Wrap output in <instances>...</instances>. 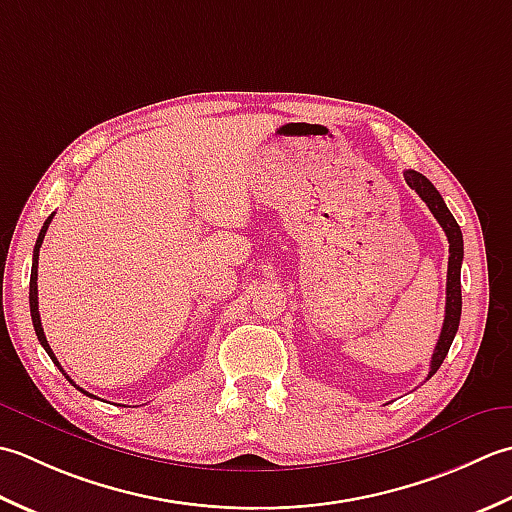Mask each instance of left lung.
<instances>
[{
	"instance_id": "8db88e82",
	"label": "left lung",
	"mask_w": 512,
	"mask_h": 512,
	"mask_svg": "<svg viewBox=\"0 0 512 512\" xmlns=\"http://www.w3.org/2000/svg\"><path fill=\"white\" fill-rule=\"evenodd\" d=\"M404 181L409 183L411 190H415L417 194H420V198H422L426 205H429L431 214L437 218V223L442 225L444 234L448 238L446 316H444L440 340H437L435 351H433V358H431V371H429V378H431V375H435V371L442 367L446 353H448V349H451V344H453L457 327H460V316H462L460 271H462V258H464V238H462L460 225H457L453 214L448 212L444 198L440 196V192L435 190V185L429 179H426L424 174L415 172V170H406L404 172Z\"/></svg>"
}]
</instances>
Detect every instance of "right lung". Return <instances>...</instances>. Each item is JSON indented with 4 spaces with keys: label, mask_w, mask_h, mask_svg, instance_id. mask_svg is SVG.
<instances>
[{
    "label": "right lung",
    "mask_w": 512,
    "mask_h": 512,
    "mask_svg": "<svg viewBox=\"0 0 512 512\" xmlns=\"http://www.w3.org/2000/svg\"><path fill=\"white\" fill-rule=\"evenodd\" d=\"M52 216H55V214H50V216L46 218V223H44V227H41V232H39V236H37L35 252H33V269H30V294H28V300H30V316H33V327H35V333H37V338H39V342H41V347L46 349V353H48V356H50V360L57 364L59 371L66 375V371L61 369L59 360L55 358V353H52L50 344H48V340H46V333H44V327H41V318H39V302H37V265H39V247H41V243H44L46 229H48V225H50V221H52ZM66 380L72 384V387H77V384L72 382V380L68 378V375H66ZM77 389H79L83 395H88V398H95V395L88 393V391H83L81 387H77Z\"/></svg>",
    "instance_id": "obj_1"
}]
</instances>
